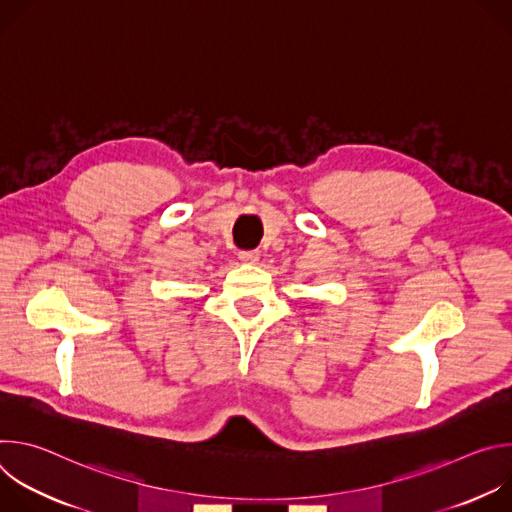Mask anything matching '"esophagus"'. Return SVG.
Masks as SVG:
<instances>
[{"mask_svg": "<svg viewBox=\"0 0 512 512\" xmlns=\"http://www.w3.org/2000/svg\"><path fill=\"white\" fill-rule=\"evenodd\" d=\"M239 259L245 261V263H255V261H259V251H255V249H251V251H241V253H239Z\"/></svg>", "mask_w": 512, "mask_h": 512, "instance_id": "34e87169", "label": "esophagus"}]
</instances>
